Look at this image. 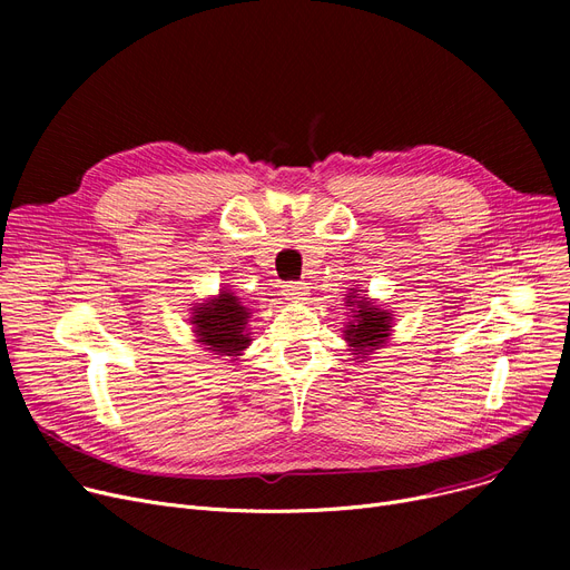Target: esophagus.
Returning a JSON list of instances; mask_svg holds the SVG:
<instances>
[{
	"instance_id": "34e87169",
	"label": "esophagus",
	"mask_w": 570,
	"mask_h": 570,
	"mask_svg": "<svg viewBox=\"0 0 570 570\" xmlns=\"http://www.w3.org/2000/svg\"><path fill=\"white\" fill-rule=\"evenodd\" d=\"M284 295H286V301L303 303V301H307V284L288 282V284H284Z\"/></svg>"
}]
</instances>
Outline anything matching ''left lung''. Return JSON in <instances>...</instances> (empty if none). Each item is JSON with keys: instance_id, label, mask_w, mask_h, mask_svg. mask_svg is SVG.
<instances>
[{"instance_id": "8db88e82", "label": "left lung", "mask_w": 570, "mask_h": 570, "mask_svg": "<svg viewBox=\"0 0 570 570\" xmlns=\"http://www.w3.org/2000/svg\"><path fill=\"white\" fill-rule=\"evenodd\" d=\"M346 307L351 309V321L344 327V340L353 351V361L363 363L365 357L374 353V348L383 346L393 331V314L372 303L370 297L361 295L355 288L346 295Z\"/></svg>"}]
</instances>
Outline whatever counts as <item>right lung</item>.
Returning a JSON list of instances; mask_svg holds the SVG:
<instances>
[{"instance_id":"obj_1","label":"right lung","mask_w":570,"mask_h":570,"mask_svg":"<svg viewBox=\"0 0 570 570\" xmlns=\"http://www.w3.org/2000/svg\"><path fill=\"white\" fill-rule=\"evenodd\" d=\"M249 314L235 293L222 288L217 297H207L194 307L191 323L196 342L205 344L215 355H233L235 361L252 344L247 327Z\"/></svg>"}]
</instances>
